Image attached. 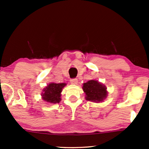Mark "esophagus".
<instances>
[{
    "label": "esophagus",
    "mask_w": 149,
    "mask_h": 149,
    "mask_svg": "<svg viewBox=\"0 0 149 149\" xmlns=\"http://www.w3.org/2000/svg\"><path fill=\"white\" fill-rule=\"evenodd\" d=\"M77 82H78V80H77V79H70V83H72V84H73V85H77Z\"/></svg>",
    "instance_id": "1"
}]
</instances>
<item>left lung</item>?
Here are the masks:
<instances>
[{"mask_svg": "<svg viewBox=\"0 0 149 149\" xmlns=\"http://www.w3.org/2000/svg\"><path fill=\"white\" fill-rule=\"evenodd\" d=\"M83 90L85 93V100L95 103L102 102L107 98V88L98 81H88L83 84Z\"/></svg>", "mask_w": 149, "mask_h": 149, "instance_id": "obj_1", "label": "left lung"}]
</instances>
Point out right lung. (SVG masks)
<instances>
[{"instance_id":"add662e5","label":"right lung","mask_w":149,"mask_h":149,"mask_svg":"<svg viewBox=\"0 0 149 149\" xmlns=\"http://www.w3.org/2000/svg\"><path fill=\"white\" fill-rule=\"evenodd\" d=\"M66 83H51L42 89L41 97L45 102L49 104H57L61 101V93Z\"/></svg>"}]
</instances>
